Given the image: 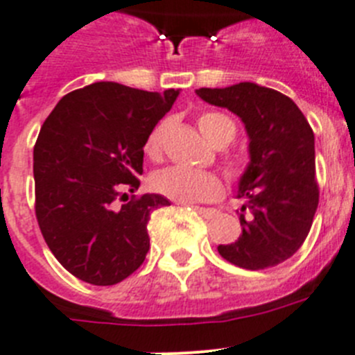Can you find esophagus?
<instances>
[{"label":"esophagus","instance_id":"obj_1","mask_svg":"<svg viewBox=\"0 0 355 355\" xmlns=\"http://www.w3.org/2000/svg\"><path fill=\"white\" fill-rule=\"evenodd\" d=\"M193 209L196 210L201 217H205V219H212V217L217 216L216 209H205V207H198V205H193Z\"/></svg>","mask_w":355,"mask_h":355}]
</instances>
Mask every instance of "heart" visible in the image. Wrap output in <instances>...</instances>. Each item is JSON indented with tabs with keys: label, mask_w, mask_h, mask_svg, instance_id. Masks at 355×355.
Returning a JSON list of instances; mask_svg holds the SVG:
<instances>
[{
	"label": "heart",
	"mask_w": 355,
	"mask_h": 355,
	"mask_svg": "<svg viewBox=\"0 0 355 355\" xmlns=\"http://www.w3.org/2000/svg\"><path fill=\"white\" fill-rule=\"evenodd\" d=\"M198 129L214 146H226L235 138V125L226 114L203 113L198 116ZM166 122L157 123L150 130L145 141V154L154 161L162 157ZM225 171L232 180H241L245 173V164L237 157H226L223 161ZM150 185L161 196L170 198L177 203H198V201H214L223 194V182L217 175L209 171H194L180 166L164 168L152 175Z\"/></svg>",
	"instance_id": "b5f03b06"
}]
</instances>
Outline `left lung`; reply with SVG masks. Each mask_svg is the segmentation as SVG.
<instances>
[{
	"label": "left lung",
	"instance_id": "8db88e82",
	"mask_svg": "<svg viewBox=\"0 0 355 355\" xmlns=\"http://www.w3.org/2000/svg\"><path fill=\"white\" fill-rule=\"evenodd\" d=\"M196 94L241 116L249 136L251 162L237 194L245 201L242 235L217 251L242 269L276 267L304 244L317 212L320 191L311 127L292 98L254 83Z\"/></svg>",
	"mask_w": 355,
	"mask_h": 355
}]
</instances>
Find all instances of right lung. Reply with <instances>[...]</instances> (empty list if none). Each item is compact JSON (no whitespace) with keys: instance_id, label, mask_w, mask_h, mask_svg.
I'll use <instances>...</instances> for the list:
<instances>
[{"instance_id":"right-lung-1","label":"right lung","mask_w":355,"mask_h":355,"mask_svg":"<svg viewBox=\"0 0 355 355\" xmlns=\"http://www.w3.org/2000/svg\"><path fill=\"white\" fill-rule=\"evenodd\" d=\"M178 94L94 83L46 118L33 148L35 216L51 253L78 279L116 285L145 261L150 214L170 201L127 193L138 191L143 146Z\"/></svg>"}]
</instances>
